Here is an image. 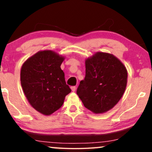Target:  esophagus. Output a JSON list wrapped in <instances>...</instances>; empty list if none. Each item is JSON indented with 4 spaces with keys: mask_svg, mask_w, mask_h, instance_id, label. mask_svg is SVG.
I'll return each mask as SVG.
<instances>
[{
    "mask_svg": "<svg viewBox=\"0 0 152 152\" xmlns=\"http://www.w3.org/2000/svg\"><path fill=\"white\" fill-rule=\"evenodd\" d=\"M71 91H76V87L75 86H71Z\"/></svg>",
    "mask_w": 152,
    "mask_h": 152,
    "instance_id": "1",
    "label": "esophagus"
}]
</instances>
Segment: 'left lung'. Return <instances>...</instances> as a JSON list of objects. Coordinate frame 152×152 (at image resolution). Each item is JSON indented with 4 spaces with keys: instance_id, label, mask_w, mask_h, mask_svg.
Wrapping results in <instances>:
<instances>
[{
    "instance_id": "left-lung-1",
    "label": "left lung",
    "mask_w": 152,
    "mask_h": 152,
    "mask_svg": "<svg viewBox=\"0 0 152 152\" xmlns=\"http://www.w3.org/2000/svg\"><path fill=\"white\" fill-rule=\"evenodd\" d=\"M86 76L76 94L83 106L95 114L106 112L118 102L124 93L127 71L111 54L98 52L86 59Z\"/></svg>"
}]
</instances>
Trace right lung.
<instances>
[{
  "label": "right lung",
  "mask_w": 152,
  "mask_h": 152,
  "mask_svg": "<svg viewBox=\"0 0 152 152\" xmlns=\"http://www.w3.org/2000/svg\"><path fill=\"white\" fill-rule=\"evenodd\" d=\"M64 60L52 50H43L22 66L20 83L24 94L31 105L44 115L60 109L66 96L71 91L61 69Z\"/></svg>",
  "instance_id": "obj_1"
}]
</instances>
